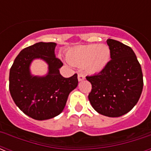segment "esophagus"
I'll use <instances>...</instances> for the list:
<instances>
[{
  "instance_id": "obj_1",
  "label": "esophagus",
  "mask_w": 151,
  "mask_h": 151,
  "mask_svg": "<svg viewBox=\"0 0 151 151\" xmlns=\"http://www.w3.org/2000/svg\"><path fill=\"white\" fill-rule=\"evenodd\" d=\"M85 79V75L82 74V73H78V80L79 81V82H81V81H83V80Z\"/></svg>"
}]
</instances>
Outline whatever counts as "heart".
I'll return each mask as SVG.
<instances>
[{
    "mask_svg": "<svg viewBox=\"0 0 151 151\" xmlns=\"http://www.w3.org/2000/svg\"><path fill=\"white\" fill-rule=\"evenodd\" d=\"M110 59V49L106 45H82L69 50L67 60L76 66H85L88 72L98 73L105 69Z\"/></svg>",
    "mask_w": 151,
    "mask_h": 151,
    "instance_id": "heart-1",
    "label": "heart"
}]
</instances>
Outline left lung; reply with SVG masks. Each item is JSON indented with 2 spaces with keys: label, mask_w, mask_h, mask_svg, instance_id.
<instances>
[{
  "label": "left lung",
  "mask_w": 151,
  "mask_h": 151,
  "mask_svg": "<svg viewBox=\"0 0 151 151\" xmlns=\"http://www.w3.org/2000/svg\"><path fill=\"white\" fill-rule=\"evenodd\" d=\"M106 43L111 60L101 73L86 76L92 85L88 99L101 115L119 117L138 103L143 89V74L130 47L110 38Z\"/></svg>",
  "instance_id": "8db88e82"
}]
</instances>
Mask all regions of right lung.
Segmentation results:
<instances>
[{
  "mask_svg": "<svg viewBox=\"0 0 151 151\" xmlns=\"http://www.w3.org/2000/svg\"><path fill=\"white\" fill-rule=\"evenodd\" d=\"M57 44L38 42L24 48L16 57L10 70L9 88L13 101L26 115L36 120H46L60 114L69 93L78 85L77 74L64 78L60 73L63 63L55 55ZM41 59L48 73L35 76L30 64Z\"/></svg>",
  "mask_w": 151,
  "mask_h": 151,
  "instance_id": "add662e5",
  "label": "right lung"
}]
</instances>
